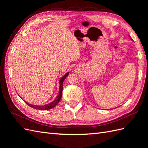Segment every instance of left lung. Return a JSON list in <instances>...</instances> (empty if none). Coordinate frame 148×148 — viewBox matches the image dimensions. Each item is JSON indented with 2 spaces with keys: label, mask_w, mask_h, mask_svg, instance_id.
Masks as SVG:
<instances>
[{
  "label": "left lung",
  "mask_w": 148,
  "mask_h": 148,
  "mask_svg": "<svg viewBox=\"0 0 148 148\" xmlns=\"http://www.w3.org/2000/svg\"><path fill=\"white\" fill-rule=\"evenodd\" d=\"M128 36H129V37H130V38H130V35H128Z\"/></svg>",
  "instance_id": "left-lung-1"
}]
</instances>
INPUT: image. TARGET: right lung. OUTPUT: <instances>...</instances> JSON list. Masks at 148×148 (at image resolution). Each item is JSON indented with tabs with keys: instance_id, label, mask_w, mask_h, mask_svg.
<instances>
[{
	"instance_id": "right-lung-1",
	"label": "right lung",
	"mask_w": 148,
	"mask_h": 148,
	"mask_svg": "<svg viewBox=\"0 0 148 148\" xmlns=\"http://www.w3.org/2000/svg\"><path fill=\"white\" fill-rule=\"evenodd\" d=\"M69 72L66 73L63 77H62L60 80H59V95L58 96L55 98V99L53 100V101H52L51 102L49 103V104H45V105H41V106H36V105H33L28 103L27 102L25 101L26 104H27L29 106H30L32 108H34L35 109H38V110H49V109H51L52 108H53L60 101L61 97H62V90H63V83L64 82V80L65 79V78L67 77V76L69 75ZM19 96V95H18ZM22 99V98H21Z\"/></svg>"
}]
</instances>
